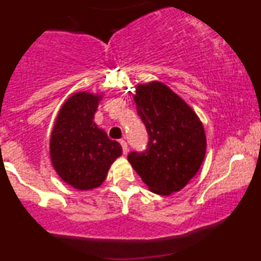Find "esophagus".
<instances>
[{
  "label": "esophagus",
  "instance_id": "obj_1",
  "mask_svg": "<svg viewBox=\"0 0 261 261\" xmlns=\"http://www.w3.org/2000/svg\"><path fill=\"white\" fill-rule=\"evenodd\" d=\"M120 145H121V147H122V152H124V154H126L127 151H128L126 141H125V140H120Z\"/></svg>",
  "mask_w": 261,
  "mask_h": 261
}]
</instances>
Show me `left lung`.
<instances>
[{
    "instance_id": "1",
    "label": "left lung",
    "mask_w": 261,
    "mask_h": 261,
    "mask_svg": "<svg viewBox=\"0 0 261 261\" xmlns=\"http://www.w3.org/2000/svg\"><path fill=\"white\" fill-rule=\"evenodd\" d=\"M136 109L149 136L127 161L152 193L170 195L199 172L206 154L202 122L187 101L158 81L136 86Z\"/></svg>"
}]
</instances>
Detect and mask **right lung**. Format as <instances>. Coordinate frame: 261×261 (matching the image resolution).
I'll return each instance as SVG.
<instances>
[{"mask_svg":"<svg viewBox=\"0 0 261 261\" xmlns=\"http://www.w3.org/2000/svg\"><path fill=\"white\" fill-rule=\"evenodd\" d=\"M103 94L77 92L62 104L50 136V158L60 178L77 190H91L106 180L122 153L120 143L98 127L94 114Z\"/></svg>","mask_w":261,"mask_h":261,"instance_id":"obj_1","label":"right lung"}]
</instances>
